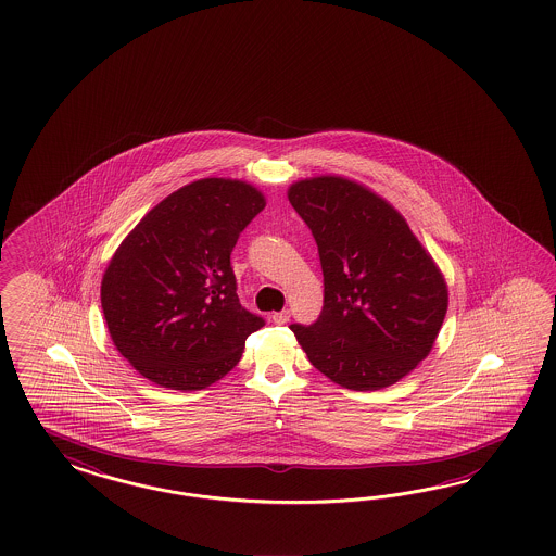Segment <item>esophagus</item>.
Wrapping results in <instances>:
<instances>
[{
  "instance_id": "obj_1",
  "label": "esophagus",
  "mask_w": 556,
  "mask_h": 556,
  "mask_svg": "<svg viewBox=\"0 0 556 556\" xmlns=\"http://www.w3.org/2000/svg\"><path fill=\"white\" fill-rule=\"evenodd\" d=\"M291 318V314H289V309H281V312H277V314H273V321L275 324H279V326H283Z\"/></svg>"
}]
</instances>
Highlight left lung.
<instances>
[{
  "label": "left lung",
  "instance_id": "8db88e82",
  "mask_svg": "<svg viewBox=\"0 0 556 556\" xmlns=\"http://www.w3.org/2000/svg\"><path fill=\"white\" fill-rule=\"evenodd\" d=\"M289 202L312 230L324 275L318 320L291 332L338 386H393L430 353L446 314L434 261L386 200L349 179H305Z\"/></svg>",
  "mask_w": 556,
  "mask_h": 556
}]
</instances>
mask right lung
Returning a JSON list of instances; mask_svg holds the SVG:
<instances>
[{
  "mask_svg": "<svg viewBox=\"0 0 556 556\" xmlns=\"http://www.w3.org/2000/svg\"><path fill=\"white\" fill-rule=\"evenodd\" d=\"M265 207L244 181L202 179L170 193L119 244L101 309L119 354L161 388H210L265 326L236 293L230 254Z\"/></svg>",
  "mask_w": 556,
  "mask_h": 556,
  "instance_id": "1",
  "label": "right lung"
}]
</instances>
